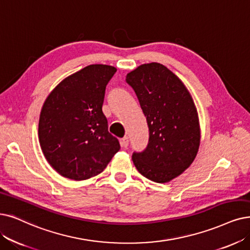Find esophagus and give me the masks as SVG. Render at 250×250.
<instances>
[{
	"label": "esophagus",
	"mask_w": 250,
	"mask_h": 250,
	"mask_svg": "<svg viewBox=\"0 0 250 250\" xmlns=\"http://www.w3.org/2000/svg\"><path fill=\"white\" fill-rule=\"evenodd\" d=\"M128 144H129V138H128V136H127V135H125V136L122 138L121 145H122V146L127 147V146H128Z\"/></svg>",
	"instance_id": "esophagus-1"
}]
</instances>
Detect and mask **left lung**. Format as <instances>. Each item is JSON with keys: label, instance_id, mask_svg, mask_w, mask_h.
Masks as SVG:
<instances>
[{"label": "left lung", "instance_id": "8db88e82", "mask_svg": "<svg viewBox=\"0 0 250 250\" xmlns=\"http://www.w3.org/2000/svg\"><path fill=\"white\" fill-rule=\"evenodd\" d=\"M146 118L148 143L132 154L139 173L155 183L182 174L196 158L200 145L197 109L184 83L161 63L139 65L127 74Z\"/></svg>", "mask_w": 250, "mask_h": 250}]
</instances>
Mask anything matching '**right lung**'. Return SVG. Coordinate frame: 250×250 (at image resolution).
<instances>
[{"instance_id": "1", "label": "right lung", "mask_w": 250, "mask_h": 250, "mask_svg": "<svg viewBox=\"0 0 250 250\" xmlns=\"http://www.w3.org/2000/svg\"><path fill=\"white\" fill-rule=\"evenodd\" d=\"M116 72L111 65H88L65 78L44 103L40 145L49 164L66 178L99 174L120 149L103 113L105 87Z\"/></svg>"}]
</instances>
